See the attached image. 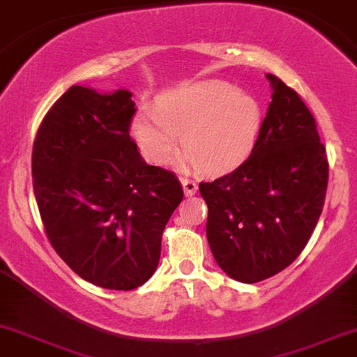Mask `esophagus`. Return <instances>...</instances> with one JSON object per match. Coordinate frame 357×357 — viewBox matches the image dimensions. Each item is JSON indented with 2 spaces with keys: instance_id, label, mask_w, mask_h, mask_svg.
<instances>
[{
  "instance_id": "obj_1",
  "label": "esophagus",
  "mask_w": 357,
  "mask_h": 357,
  "mask_svg": "<svg viewBox=\"0 0 357 357\" xmlns=\"http://www.w3.org/2000/svg\"><path fill=\"white\" fill-rule=\"evenodd\" d=\"M181 184H183L184 195H186V196H192L196 192V190H198V184H196V181H192V179L183 178Z\"/></svg>"
}]
</instances>
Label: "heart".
<instances>
[{
  "label": "heart",
  "mask_w": 357,
  "mask_h": 357,
  "mask_svg": "<svg viewBox=\"0 0 357 357\" xmlns=\"http://www.w3.org/2000/svg\"><path fill=\"white\" fill-rule=\"evenodd\" d=\"M260 126L261 110L253 97L227 82L203 80L166 92L154 110H139L132 129L155 165H169L181 144L196 169L220 174L245 161Z\"/></svg>",
  "instance_id": "heart-1"
}]
</instances>
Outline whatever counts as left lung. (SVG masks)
Returning a JSON list of instances; mask_svg holds the SVG:
<instances>
[{
    "label": "left lung",
    "mask_w": 357,
    "mask_h": 357,
    "mask_svg": "<svg viewBox=\"0 0 357 357\" xmlns=\"http://www.w3.org/2000/svg\"><path fill=\"white\" fill-rule=\"evenodd\" d=\"M272 102L252 153L231 173L199 183L216 264L255 284L289 267L305 248L326 199L329 162L301 96L267 73Z\"/></svg>",
    "instance_id": "8db88e82"
}]
</instances>
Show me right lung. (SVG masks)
<instances>
[{
  "label": "right lung",
  "instance_id": "1",
  "mask_svg": "<svg viewBox=\"0 0 357 357\" xmlns=\"http://www.w3.org/2000/svg\"><path fill=\"white\" fill-rule=\"evenodd\" d=\"M134 105L127 90L72 85L45 114L31 153L48 241L77 275L112 290L149 280L183 199L178 176L146 165L129 136Z\"/></svg>",
  "mask_w": 357,
  "mask_h": 357
}]
</instances>
